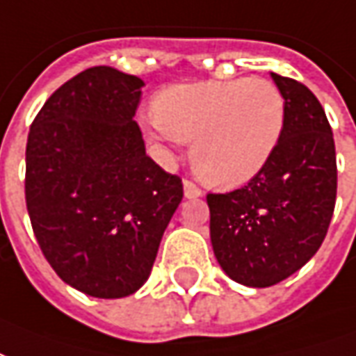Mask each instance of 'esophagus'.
Instances as JSON below:
<instances>
[{
	"label": "esophagus",
	"mask_w": 356,
	"mask_h": 356,
	"mask_svg": "<svg viewBox=\"0 0 356 356\" xmlns=\"http://www.w3.org/2000/svg\"><path fill=\"white\" fill-rule=\"evenodd\" d=\"M184 195L188 197V199H195V197L201 195V189L191 180H184Z\"/></svg>",
	"instance_id": "1"
}]
</instances>
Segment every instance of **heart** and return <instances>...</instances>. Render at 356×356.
Wrapping results in <instances>:
<instances>
[{
    "label": "heart",
    "instance_id": "heart-1",
    "mask_svg": "<svg viewBox=\"0 0 356 356\" xmlns=\"http://www.w3.org/2000/svg\"><path fill=\"white\" fill-rule=\"evenodd\" d=\"M147 124L161 138L193 142L197 176L237 188L266 167L284 131V96L267 79L175 85L157 96Z\"/></svg>",
    "mask_w": 356,
    "mask_h": 356
}]
</instances>
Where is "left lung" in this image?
<instances>
[{
  "instance_id": "obj_1",
  "label": "left lung",
  "mask_w": 356,
  "mask_h": 356,
  "mask_svg": "<svg viewBox=\"0 0 356 356\" xmlns=\"http://www.w3.org/2000/svg\"><path fill=\"white\" fill-rule=\"evenodd\" d=\"M271 77L286 108L279 146L246 186L207 195L218 264L252 288L284 281L315 256L338 191L336 146L323 106L300 81Z\"/></svg>"
}]
</instances>
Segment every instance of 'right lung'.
Segmentation results:
<instances>
[{
  "instance_id": "right-lung-1",
  "label": "right lung",
  "mask_w": 356,
  "mask_h": 356,
  "mask_svg": "<svg viewBox=\"0 0 356 356\" xmlns=\"http://www.w3.org/2000/svg\"><path fill=\"white\" fill-rule=\"evenodd\" d=\"M144 81L95 66L56 89L26 144V207L41 252L83 294H134L152 273L184 186L146 155Z\"/></svg>"
}]
</instances>
